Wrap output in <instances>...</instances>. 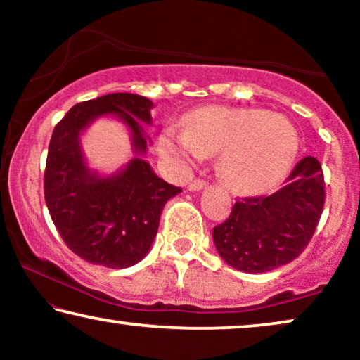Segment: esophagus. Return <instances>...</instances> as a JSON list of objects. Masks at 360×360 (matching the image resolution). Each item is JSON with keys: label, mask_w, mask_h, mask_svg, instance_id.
Here are the masks:
<instances>
[{"label": "esophagus", "mask_w": 360, "mask_h": 360, "mask_svg": "<svg viewBox=\"0 0 360 360\" xmlns=\"http://www.w3.org/2000/svg\"><path fill=\"white\" fill-rule=\"evenodd\" d=\"M206 185H208V181H206V180H203V179H195V180H191V181H190L188 188H190V190H193V191H196V190L205 188Z\"/></svg>", "instance_id": "1"}]
</instances>
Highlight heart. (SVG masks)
<instances>
[{
    "label": "heart",
    "instance_id": "obj_1",
    "mask_svg": "<svg viewBox=\"0 0 360 360\" xmlns=\"http://www.w3.org/2000/svg\"><path fill=\"white\" fill-rule=\"evenodd\" d=\"M160 149L180 162L221 152L219 169L240 191H257L282 179L297 152V131L283 116L265 110L203 108L185 129L169 127Z\"/></svg>",
    "mask_w": 360,
    "mask_h": 360
}]
</instances>
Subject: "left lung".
Listing matches in <instances>:
<instances>
[{
    "mask_svg": "<svg viewBox=\"0 0 360 360\" xmlns=\"http://www.w3.org/2000/svg\"><path fill=\"white\" fill-rule=\"evenodd\" d=\"M319 162L304 157L283 188L274 195L245 196L234 203L213 240L226 264L248 274L269 272L292 262L311 240L326 200Z\"/></svg>",
    "mask_w": 360,
    "mask_h": 360,
    "instance_id": "left-lung-1",
    "label": "left lung"
}]
</instances>
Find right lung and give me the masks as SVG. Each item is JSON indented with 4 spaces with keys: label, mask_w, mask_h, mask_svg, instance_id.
Segmentation results:
<instances>
[{
    "label": "right lung",
    "mask_w": 360,
    "mask_h": 360,
    "mask_svg": "<svg viewBox=\"0 0 360 360\" xmlns=\"http://www.w3.org/2000/svg\"><path fill=\"white\" fill-rule=\"evenodd\" d=\"M152 101L111 93L77 103L53 127L44 172V196L67 248L93 265L126 269L149 252L167 201L181 188L167 184L146 160L132 159L120 174L100 179L86 169L78 136L101 115L120 116L132 132L136 154L147 142L139 121L150 122Z\"/></svg>",
    "instance_id": "obj_1"
}]
</instances>
